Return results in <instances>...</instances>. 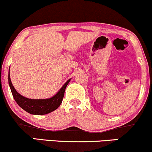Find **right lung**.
Returning <instances> with one entry per match:
<instances>
[{"instance_id": "right-lung-1", "label": "right lung", "mask_w": 152, "mask_h": 152, "mask_svg": "<svg viewBox=\"0 0 152 152\" xmlns=\"http://www.w3.org/2000/svg\"><path fill=\"white\" fill-rule=\"evenodd\" d=\"M70 80H68L66 83L62 86V88L59 90L55 96L49 99H32L23 97L15 90L14 86H12V82L10 76V71L8 75V82L11 92L17 104L22 108L26 112L35 115H43L50 113L55 111L59 107L62 103L63 97L64 95V91L66 86L68 85Z\"/></svg>"}]
</instances>
